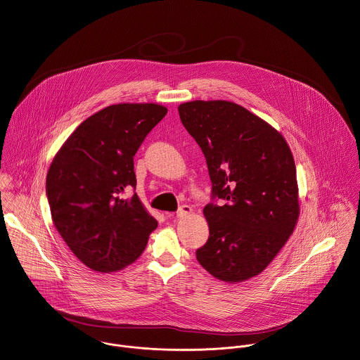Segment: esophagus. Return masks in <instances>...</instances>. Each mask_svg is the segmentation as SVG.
<instances>
[{
	"mask_svg": "<svg viewBox=\"0 0 360 360\" xmlns=\"http://www.w3.org/2000/svg\"><path fill=\"white\" fill-rule=\"evenodd\" d=\"M192 207L191 205H181L179 208H178V211H176V217L178 218H185V217H188V215H191L192 214Z\"/></svg>",
	"mask_w": 360,
	"mask_h": 360,
	"instance_id": "34e87169",
	"label": "esophagus"
}]
</instances>
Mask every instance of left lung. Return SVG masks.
<instances>
[{"mask_svg": "<svg viewBox=\"0 0 360 360\" xmlns=\"http://www.w3.org/2000/svg\"><path fill=\"white\" fill-rule=\"evenodd\" d=\"M178 112L212 182V201L204 208L210 237L195 257L221 281L255 277L277 256L299 218L292 152L276 129L238 104L197 100ZM217 199L225 204L218 206Z\"/></svg>", "mask_w": 360, "mask_h": 360, "instance_id": "obj_1", "label": "left lung"}]
</instances>
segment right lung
Instances as JSON below:
<instances>
[{"mask_svg":"<svg viewBox=\"0 0 360 360\" xmlns=\"http://www.w3.org/2000/svg\"><path fill=\"white\" fill-rule=\"evenodd\" d=\"M158 104H116L82 122L46 176L57 231L84 266L112 273L133 263L158 227L137 193L134 155L166 116Z\"/></svg>","mask_w":360,"mask_h":360,"instance_id":"1","label":"right lung"}]
</instances>
